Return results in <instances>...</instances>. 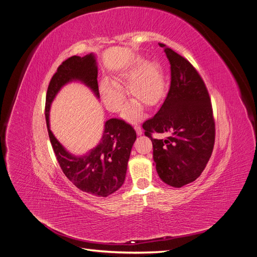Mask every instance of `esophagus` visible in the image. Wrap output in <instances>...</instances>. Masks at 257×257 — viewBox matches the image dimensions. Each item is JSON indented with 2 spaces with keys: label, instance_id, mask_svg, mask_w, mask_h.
<instances>
[{
  "label": "esophagus",
  "instance_id": "34e87169",
  "mask_svg": "<svg viewBox=\"0 0 257 257\" xmlns=\"http://www.w3.org/2000/svg\"><path fill=\"white\" fill-rule=\"evenodd\" d=\"M134 129H135L137 135H142V134H143L142 127H141V125H139V124H135V125H134Z\"/></svg>",
  "mask_w": 257,
  "mask_h": 257
}]
</instances>
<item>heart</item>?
Wrapping results in <instances>:
<instances>
[{
  "mask_svg": "<svg viewBox=\"0 0 257 257\" xmlns=\"http://www.w3.org/2000/svg\"><path fill=\"white\" fill-rule=\"evenodd\" d=\"M121 80H130L129 92L137 100L128 103L123 111V116L129 121L137 119L142 112V104L147 106L157 104L163 97L166 89V80L162 67L159 63L148 61L144 63L138 61L129 68L125 69L120 75ZM100 94L105 106L111 111H118L122 108L126 92L124 88L109 79H103L99 84Z\"/></svg>",
  "mask_w": 257,
  "mask_h": 257,
  "instance_id": "1",
  "label": "heart"
}]
</instances>
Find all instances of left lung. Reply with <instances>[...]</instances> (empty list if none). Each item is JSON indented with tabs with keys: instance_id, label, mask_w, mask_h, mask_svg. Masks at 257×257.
<instances>
[{
	"instance_id": "8db88e82",
	"label": "left lung",
	"mask_w": 257,
	"mask_h": 257,
	"mask_svg": "<svg viewBox=\"0 0 257 257\" xmlns=\"http://www.w3.org/2000/svg\"><path fill=\"white\" fill-rule=\"evenodd\" d=\"M159 45L170 62L171 84L164 103L143 128L153 143L158 175L181 188L205 169L214 147L215 123L208 90L197 69L166 45ZM153 133L167 138L154 139Z\"/></svg>"
}]
</instances>
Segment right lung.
Returning a JSON list of instances; mask_svg holds the SVG:
<instances>
[{"label": "right lung", "mask_w": 257, "mask_h": 257, "mask_svg": "<svg viewBox=\"0 0 257 257\" xmlns=\"http://www.w3.org/2000/svg\"><path fill=\"white\" fill-rule=\"evenodd\" d=\"M95 55L72 56L64 60L53 75L46 94L45 116L50 142L64 175L77 188L97 197H107L124 183L131 149L136 139L133 127L120 119H109L99 144L83 156L68 153L50 130V106L59 90L67 83L80 81L99 98Z\"/></svg>", "instance_id": "add662e5"}]
</instances>
